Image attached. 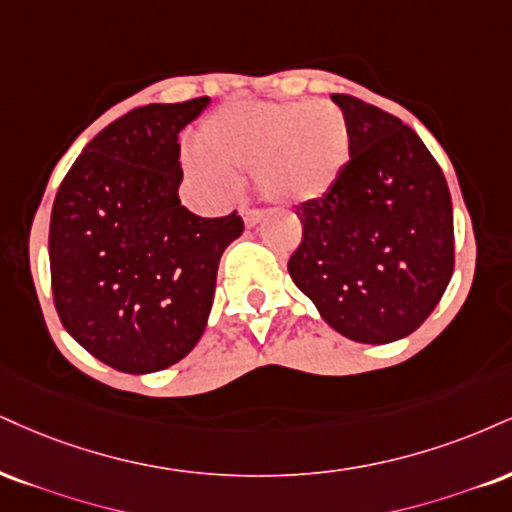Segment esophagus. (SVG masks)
Masks as SVG:
<instances>
[{"label":"esophagus","instance_id":"34e87169","mask_svg":"<svg viewBox=\"0 0 512 512\" xmlns=\"http://www.w3.org/2000/svg\"><path fill=\"white\" fill-rule=\"evenodd\" d=\"M240 214H243V221H245V226H248V229L257 226L264 219V209H255V207H243V209H240Z\"/></svg>","mask_w":512,"mask_h":512}]
</instances>
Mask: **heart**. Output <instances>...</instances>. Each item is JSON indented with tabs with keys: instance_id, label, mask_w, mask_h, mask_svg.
<instances>
[{
	"instance_id": "heart-1",
	"label": "heart",
	"mask_w": 512,
	"mask_h": 512,
	"mask_svg": "<svg viewBox=\"0 0 512 512\" xmlns=\"http://www.w3.org/2000/svg\"><path fill=\"white\" fill-rule=\"evenodd\" d=\"M190 171L229 190L250 169L267 200L298 205L329 193L350 159V128L331 102H233L202 123Z\"/></svg>"
}]
</instances>
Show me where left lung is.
<instances>
[{"mask_svg": "<svg viewBox=\"0 0 512 512\" xmlns=\"http://www.w3.org/2000/svg\"><path fill=\"white\" fill-rule=\"evenodd\" d=\"M331 100L348 119L350 159L329 193L295 209L303 240L288 274L331 329L379 346L412 334L451 281V193L398 116L353 95Z\"/></svg>", "mask_w": 512, "mask_h": 512, "instance_id": "obj_1", "label": "left lung"}]
</instances>
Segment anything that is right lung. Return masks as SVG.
Segmentation results:
<instances>
[{
	"instance_id": "right-lung-1",
	"label": "right lung",
	"mask_w": 512,
	"mask_h": 512,
	"mask_svg": "<svg viewBox=\"0 0 512 512\" xmlns=\"http://www.w3.org/2000/svg\"><path fill=\"white\" fill-rule=\"evenodd\" d=\"M209 97L147 104L102 128L61 181L49 221L52 293L64 329L126 374L183 360L205 331L224 250L243 219L181 205L178 133Z\"/></svg>"
}]
</instances>
